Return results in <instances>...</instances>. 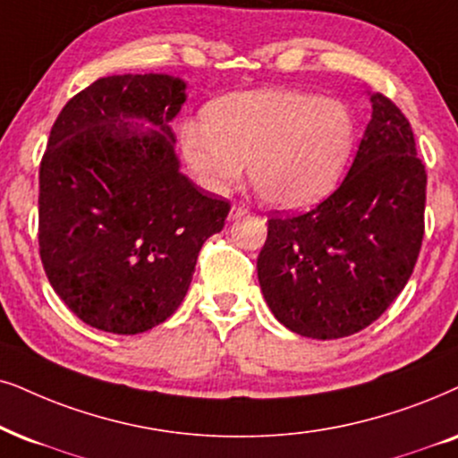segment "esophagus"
<instances>
[{"mask_svg":"<svg viewBox=\"0 0 458 458\" xmlns=\"http://www.w3.org/2000/svg\"><path fill=\"white\" fill-rule=\"evenodd\" d=\"M245 213H247L245 207H241V205H234L233 209H230V219H239L241 216H245Z\"/></svg>","mask_w":458,"mask_h":458,"instance_id":"34e87169","label":"esophagus"}]
</instances>
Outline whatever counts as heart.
<instances>
[{
	"label": "heart",
	"instance_id": "1",
	"mask_svg": "<svg viewBox=\"0 0 458 458\" xmlns=\"http://www.w3.org/2000/svg\"><path fill=\"white\" fill-rule=\"evenodd\" d=\"M183 156L213 192L242 177L279 209H304L326 199L349 169L357 120L349 106L317 92L259 89L225 95L205 112V126H188Z\"/></svg>",
	"mask_w": 458,
	"mask_h": 458
}]
</instances>
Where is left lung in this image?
<instances>
[{
  "instance_id": "left-lung-1",
  "label": "left lung",
  "mask_w": 458,
  "mask_h": 458,
  "mask_svg": "<svg viewBox=\"0 0 458 458\" xmlns=\"http://www.w3.org/2000/svg\"><path fill=\"white\" fill-rule=\"evenodd\" d=\"M344 182L306 213L276 211L258 256L272 315L306 338L361 332L412 275L425 234L427 171L412 126L385 95Z\"/></svg>"
}]
</instances>
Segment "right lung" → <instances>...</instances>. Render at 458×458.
I'll use <instances>...</instances> for the list:
<instances>
[{
  "label": "right lung",
  "instance_id": "add662e5",
  "mask_svg": "<svg viewBox=\"0 0 458 458\" xmlns=\"http://www.w3.org/2000/svg\"><path fill=\"white\" fill-rule=\"evenodd\" d=\"M186 82L107 75L67 101L39 165V258L86 326L141 334L166 321L230 202L179 173L171 120ZM126 119H146V130Z\"/></svg>",
  "mask_w": 458,
  "mask_h": 458
}]
</instances>
